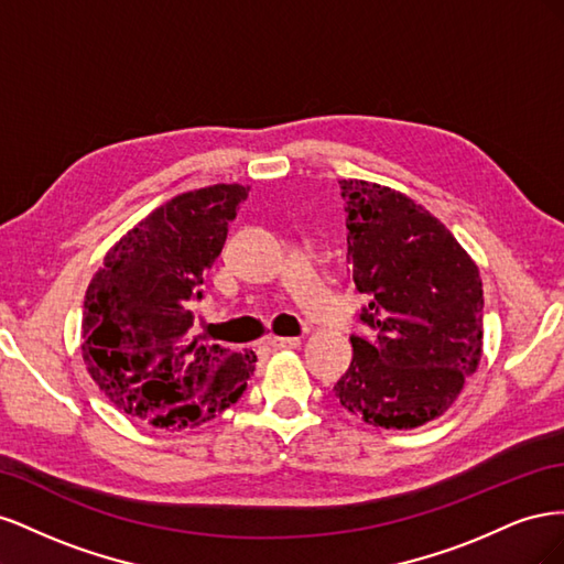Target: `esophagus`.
Masks as SVG:
<instances>
[{
	"label": "esophagus",
	"instance_id": "1",
	"mask_svg": "<svg viewBox=\"0 0 564 564\" xmlns=\"http://www.w3.org/2000/svg\"><path fill=\"white\" fill-rule=\"evenodd\" d=\"M268 344L275 350H284V348H299L301 338L299 336H270Z\"/></svg>",
	"mask_w": 564,
	"mask_h": 564
}]
</instances>
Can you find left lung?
<instances>
[{"label": "left lung", "mask_w": 564, "mask_h": 564, "mask_svg": "<svg viewBox=\"0 0 564 564\" xmlns=\"http://www.w3.org/2000/svg\"><path fill=\"white\" fill-rule=\"evenodd\" d=\"M348 265L373 336H350L352 362L334 386L350 414L406 431L442 416L482 355V280L456 237L386 185L338 181Z\"/></svg>", "instance_id": "8db88e82"}]
</instances>
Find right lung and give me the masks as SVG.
<instances>
[{
  "label": "right lung",
  "mask_w": 564,
  "mask_h": 564,
  "mask_svg": "<svg viewBox=\"0 0 564 564\" xmlns=\"http://www.w3.org/2000/svg\"><path fill=\"white\" fill-rule=\"evenodd\" d=\"M247 195L240 183L176 195L129 230L89 282L82 357L124 414L155 429H193L247 390L253 350L191 336L204 275Z\"/></svg>",
  "instance_id": "right-lung-1"
}]
</instances>
